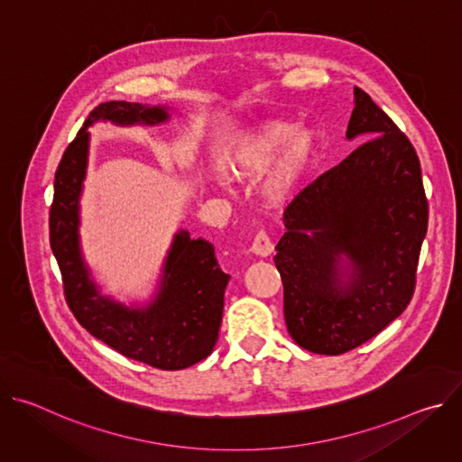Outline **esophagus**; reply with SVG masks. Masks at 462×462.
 I'll use <instances>...</instances> for the list:
<instances>
[{"instance_id": "34e87169", "label": "esophagus", "mask_w": 462, "mask_h": 462, "mask_svg": "<svg viewBox=\"0 0 462 462\" xmlns=\"http://www.w3.org/2000/svg\"><path fill=\"white\" fill-rule=\"evenodd\" d=\"M252 252L255 255H261V257H267L274 252V245L271 241V237L267 236L265 230H259L252 241Z\"/></svg>"}]
</instances>
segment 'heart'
I'll return each mask as SVG.
<instances>
[{
    "mask_svg": "<svg viewBox=\"0 0 462 462\" xmlns=\"http://www.w3.org/2000/svg\"><path fill=\"white\" fill-rule=\"evenodd\" d=\"M316 144L318 137L310 127H300L285 120L263 122L239 139L230 155L228 170L236 179H254L265 173L278 160L263 186V193L269 203L283 205L303 180Z\"/></svg>",
    "mask_w": 462,
    "mask_h": 462,
    "instance_id": "heart-1",
    "label": "heart"
}]
</instances>
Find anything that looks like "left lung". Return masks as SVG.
<instances>
[{
	"label": "left lung",
	"instance_id": "8db88e82",
	"mask_svg": "<svg viewBox=\"0 0 462 462\" xmlns=\"http://www.w3.org/2000/svg\"><path fill=\"white\" fill-rule=\"evenodd\" d=\"M346 137L370 141L294 197L274 255L289 335L310 353L333 356L404 312L428 230L417 152L360 88Z\"/></svg>",
	"mask_w": 462,
	"mask_h": 462
}]
</instances>
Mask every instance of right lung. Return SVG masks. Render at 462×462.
Returning a JSON list of instances; mask_svg holds the SVG:
<instances>
[{
  "label": "right lung",
  "instance_id": "right-lung-1",
  "mask_svg": "<svg viewBox=\"0 0 462 462\" xmlns=\"http://www.w3.org/2000/svg\"><path fill=\"white\" fill-rule=\"evenodd\" d=\"M168 118L166 106L124 100L97 106L58 164L49 237L65 300L86 331L127 358L177 371L205 360L219 337L230 276L219 269L214 246L201 237L189 239L186 230L177 232L162 265L157 296L146 307H127L100 294L82 257L79 236L80 195L89 155L88 127L98 120L155 125Z\"/></svg>",
  "mask_w": 462,
  "mask_h": 462
}]
</instances>
